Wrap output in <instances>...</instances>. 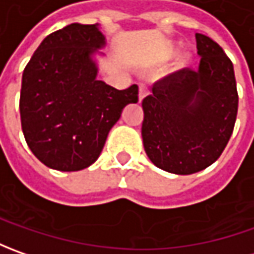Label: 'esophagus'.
I'll return each mask as SVG.
<instances>
[{"label":"esophagus","instance_id":"obj_1","mask_svg":"<svg viewBox=\"0 0 254 254\" xmlns=\"http://www.w3.org/2000/svg\"><path fill=\"white\" fill-rule=\"evenodd\" d=\"M150 93V89H148V86L145 83H140V86H138V100L141 102L142 99L147 96Z\"/></svg>","mask_w":254,"mask_h":254}]
</instances>
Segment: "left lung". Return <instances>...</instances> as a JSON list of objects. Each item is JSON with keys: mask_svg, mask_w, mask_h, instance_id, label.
Segmentation results:
<instances>
[{"mask_svg": "<svg viewBox=\"0 0 254 254\" xmlns=\"http://www.w3.org/2000/svg\"><path fill=\"white\" fill-rule=\"evenodd\" d=\"M199 69H182L142 100L144 150L158 168L190 175L223 152L238 114L233 64L209 36L195 35Z\"/></svg>", "mask_w": 254, "mask_h": 254, "instance_id": "1", "label": "left lung"}]
</instances>
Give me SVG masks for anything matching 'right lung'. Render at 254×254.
<instances>
[{
	"label": "right lung",
	"mask_w": 254,
	"mask_h": 254,
	"mask_svg": "<svg viewBox=\"0 0 254 254\" xmlns=\"http://www.w3.org/2000/svg\"><path fill=\"white\" fill-rule=\"evenodd\" d=\"M104 45L97 24H70L48 35L25 66L19 97L25 141L46 167L87 168L138 86L117 90L97 80L92 54Z\"/></svg>",
	"instance_id": "right-lung-1"
}]
</instances>
